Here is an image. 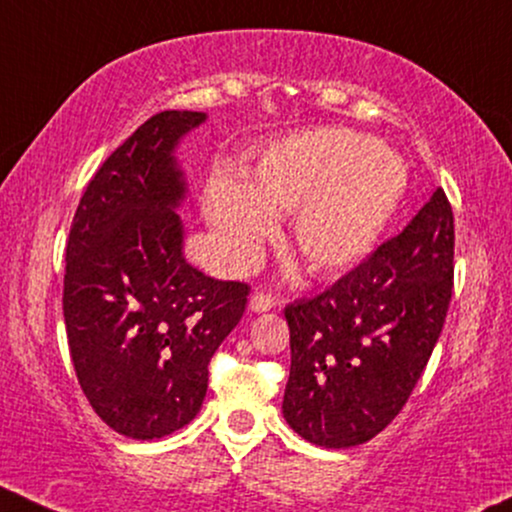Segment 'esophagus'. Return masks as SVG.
Here are the masks:
<instances>
[{"mask_svg": "<svg viewBox=\"0 0 512 512\" xmlns=\"http://www.w3.org/2000/svg\"><path fill=\"white\" fill-rule=\"evenodd\" d=\"M274 297L269 293H255L250 297V309L252 312H269L271 307H274Z\"/></svg>", "mask_w": 512, "mask_h": 512, "instance_id": "1", "label": "esophagus"}]
</instances>
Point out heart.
I'll use <instances>...</instances> for the list:
<instances>
[{
  "label": "heart",
  "mask_w": 512,
  "mask_h": 512,
  "mask_svg": "<svg viewBox=\"0 0 512 512\" xmlns=\"http://www.w3.org/2000/svg\"><path fill=\"white\" fill-rule=\"evenodd\" d=\"M409 189V167L378 139L345 127L293 134L264 151L248 181L219 172L205 215L236 262L274 234L271 215H295L293 245L314 274L357 267L383 238Z\"/></svg>",
  "instance_id": "b5f03b06"
}]
</instances>
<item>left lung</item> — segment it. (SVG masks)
Wrapping results in <instances>:
<instances>
[{"label":"left lung","mask_w":512,"mask_h":512,"mask_svg":"<svg viewBox=\"0 0 512 512\" xmlns=\"http://www.w3.org/2000/svg\"><path fill=\"white\" fill-rule=\"evenodd\" d=\"M451 286L454 212L437 189L399 236L328 290L286 307L290 428L326 449L383 432L428 366Z\"/></svg>","instance_id":"obj_1"}]
</instances>
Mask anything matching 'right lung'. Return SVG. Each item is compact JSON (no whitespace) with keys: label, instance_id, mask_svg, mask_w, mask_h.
<instances>
[{"label":"right lung","instance_id":"1","mask_svg":"<svg viewBox=\"0 0 512 512\" xmlns=\"http://www.w3.org/2000/svg\"><path fill=\"white\" fill-rule=\"evenodd\" d=\"M208 115L163 111L108 155L77 205L66 245L63 316L84 397L108 428L160 439L189 425L208 364L241 321L248 283L217 281L184 257L174 158Z\"/></svg>","mask_w":512,"mask_h":512}]
</instances>
